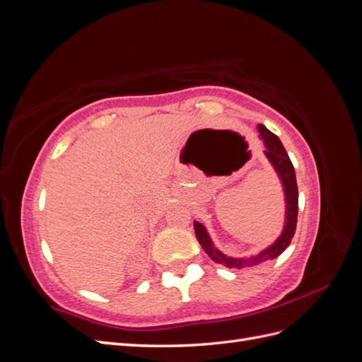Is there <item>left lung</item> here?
Segmentation results:
<instances>
[{"label":"left lung","instance_id":"left-lung-1","mask_svg":"<svg viewBox=\"0 0 362 362\" xmlns=\"http://www.w3.org/2000/svg\"><path fill=\"white\" fill-rule=\"evenodd\" d=\"M258 131H259V137L264 140V146H266L264 156L270 161L273 169L276 170L278 177L282 182L284 196H286V223H284V229L281 235L276 238V242L270 245L269 247H266L264 250H261L258 255H252L247 258H233L222 254V252L214 246L213 240L210 238V235H208L205 226L194 221L193 226H194L196 238H198L202 249L206 252V255L210 257L214 262H218V264H223L229 269H243V267L257 266L259 262H264L267 259L279 257L282 252L288 247L296 231V223H298L299 193H298V182H296V172L293 168V163L287 154L286 148L282 146L278 136L273 134L272 131H269L264 125H258Z\"/></svg>","mask_w":362,"mask_h":362}]
</instances>
